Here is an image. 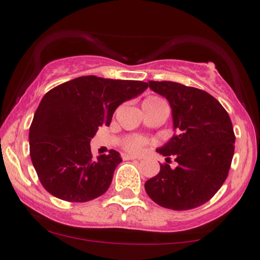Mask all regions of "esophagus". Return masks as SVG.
I'll list each match as a JSON object with an SVG mask.
<instances>
[{"instance_id": "obj_1", "label": "esophagus", "mask_w": 260, "mask_h": 260, "mask_svg": "<svg viewBox=\"0 0 260 260\" xmlns=\"http://www.w3.org/2000/svg\"><path fill=\"white\" fill-rule=\"evenodd\" d=\"M122 159L123 160H136V159H139V157L134 156V155H131V154H122Z\"/></svg>"}]
</instances>
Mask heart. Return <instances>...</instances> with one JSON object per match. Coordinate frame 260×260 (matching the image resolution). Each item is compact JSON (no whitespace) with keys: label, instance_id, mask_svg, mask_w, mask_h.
<instances>
[{"label":"heart","instance_id":"1","mask_svg":"<svg viewBox=\"0 0 260 260\" xmlns=\"http://www.w3.org/2000/svg\"><path fill=\"white\" fill-rule=\"evenodd\" d=\"M147 100H160L157 98H148ZM144 144V140L140 138H132L127 142V148L132 151H139L142 145Z\"/></svg>","mask_w":260,"mask_h":260}]
</instances>
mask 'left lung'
Instances as JSON below:
<instances>
[{"instance_id": "1", "label": "left lung", "mask_w": 260, "mask_h": 260, "mask_svg": "<svg viewBox=\"0 0 260 260\" xmlns=\"http://www.w3.org/2000/svg\"><path fill=\"white\" fill-rule=\"evenodd\" d=\"M149 88L169 101L175 136L156 151L177 166L160 165L145 182L148 196L160 207L189 210L207 203L229 175L235 133L229 113L215 98L201 89L175 82H154Z\"/></svg>"}]
</instances>
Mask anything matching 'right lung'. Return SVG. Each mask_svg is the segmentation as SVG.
Instances as JSON below:
<instances>
[{"mask_svg":"<svg viewBox=\"0 0 260 260\" xmlns=\"http://www.w3.org/2000/svg\"><path fill=\"white\" fill-rule=\"evenodd\" d=\"M147 88L140 80L83 76L44 95L29 129V147L39 180L50 194L82 203L109 189L122 157L110 150L94 160L90 140L99 127L110 126L122 103Z\"/></svg>","mask_w":260,"mask_h":260,"instance_id":"obj_1","label":"right lung"}]
</instances>
